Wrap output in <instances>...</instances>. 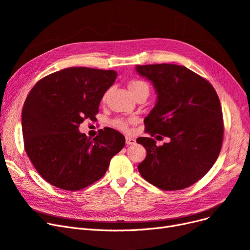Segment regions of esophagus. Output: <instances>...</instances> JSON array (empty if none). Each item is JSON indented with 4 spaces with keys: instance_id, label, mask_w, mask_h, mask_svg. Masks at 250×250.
I'll return each mask as SVG.
<instances>
[{
    "instance_id": "obj_1",
    "label": "esophagus",
    "mask_w": 250,
    "mask_h": 250,
    "mask_svg": "<svg viewBox=\"0 0 250 250\" xmlns=\"http://www.w3.org/2000/svg\"><path fill=\"white\" fill-rule=\"evenodd\" d=\"M135 144V140L132 139L130 136H126V145L130 146V145H134Z\"/></svg>"
}]
</instances>
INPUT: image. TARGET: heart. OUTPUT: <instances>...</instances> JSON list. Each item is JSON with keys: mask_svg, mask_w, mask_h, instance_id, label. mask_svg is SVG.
Here are the masks:
<instances>
[{"mask_svg": "<svg viewBox=\"0 0 250 250\" xmlns=\"http://www.w3.org/2000/svg\"><path fill=\"white\" fill-rule=\"evenodd\" d=\"M128 89L134 97H137L139 95H141V94H148L149 95V91H150L149 84L142 80H132L129 82ZM106 95H107V92L104 94V95H103V100L106 98ZM134 122H135L134 118L127 119V118L118 117V118H115L113 121H111V124H113L114 127L119 129V130L126 131V130H128L129 125L134 123Z\"/></svg>", "mask_w": 250, "mask_h": 250, "instance_id": "b5f03b06", "label": "heart"}]
</instances>
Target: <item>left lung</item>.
<instances>
[{"label": "left lung", "mask_w": 250, "mask_h": 250, "mask_svg": "<svg viewBox=\"0 0 250 250\" xmlns=\"http://www.w3.org/2000/svg\"><path fill=\"white\" fill-rule=\"evenodd\" d=\"M158 94L139 137L147 156L139 165L142 177L162 190H180L201 180L216 161L223 140L220 101L213 85L188 68L175 64L137 65ZM170 142L156 146L152 136ZM162 139V137L157 136Z\"/></svg>", "instance_id": "left-lung-1"}]
</instances>
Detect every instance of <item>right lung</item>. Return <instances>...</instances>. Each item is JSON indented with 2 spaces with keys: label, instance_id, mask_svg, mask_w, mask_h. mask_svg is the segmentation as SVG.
<instances>
[{
  "label": "right lung",
  "instance_id": "1",
  "mask_svg": "<svg viewBox=\"0 0 250 250\" xmlns=\"http://www.w3.org/2000/svg\"><path fill=\"white\" fill-rule=\"evenodd\" d=\"M117 72L70 67L43 77L24 101L21 127L24 150L46 182L75 191L104 176L125 137L104 128L91 140L79 131L84 120H95L99 103Z\"/></svg>",
  "mask_w": 250,
  "mask_h": 250
}]
</instances>
